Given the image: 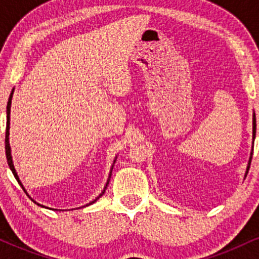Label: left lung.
<instances>
[{"mask_svg":"<svg viewBox=\"0 0 259 259\" xmlns=\"http://www.w3.org/2000/svg\"><path fill=\"white\" fill-rule=\"evenodd\" d=\"M254 139H255V114L253 113V118H252V150H251V153H249V159H248L247 168H246L245 177H246V175H247V173H248V169H249V164H251L252 154H253V144H254Z\"/></svg>","mask_w":259,"mask_h":259,"instance_id":"8db88e82","label":"left lung"}]
</instances>
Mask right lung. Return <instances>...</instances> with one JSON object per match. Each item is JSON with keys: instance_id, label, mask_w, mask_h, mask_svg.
Here are the masks:
<instances>
[{"instance_id": "1", "label": "right lung", "mask_w": 259, "mask_h": 259, "mask_svg": "<svg viewBox=\"0 0 259 259\" xmlns=\"http://www.w3.org/2000/svg\"><path fill=\"white\" fill-rule=\"evenodd\" d=\"M13 92H14V88L12 89V91H11V95H10V99H8V102H7V109H6V113H7V126H6V140H5V142H6V158H7V162H8V165H10V169L12 170V173H13V175H14V178H16L17 179V181H18V184H19L20 186L23 187V190H24V191L26 192V190L24 189V186H23V184H22V181H20V179H19V177H18V174H17V170H16V168H14V164H13V158H12V152H11V146H10V118H11V105H12V97H13ZM115 159H117V157H115L114 158V160H113V164H112V168H111V171H109V175H108V179H107V183H106V186L103 187V190H102V192H101V194L97 196L96 198H95L94 201H91L90 203H88V204H85V206H82V207H86V206H90V204H92V203H95V202H96L97 200H99V198L101 197V196H102L103 194H105V191H106V189H107V185H108L109 184V179H111V175H112V169H113V165H114V163H115ZM29 196V195H28ZM29 197H30V196H29ZM31 198V197H30ZM31 201L34 202V203H36L37 206H40V207H44V208H49V207H46V206H44V204H40V203H37L36 201L35 200H32L31 198ZM79 208H81V207H79ZM49 209H53V208H49ZM53 210H58V209H53ZM61 210V209H59Z\"/></svg>"}]
</instances>
